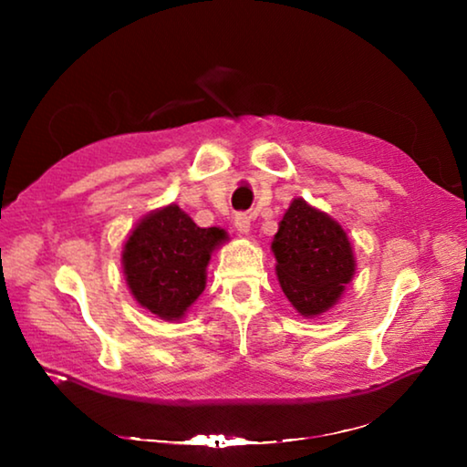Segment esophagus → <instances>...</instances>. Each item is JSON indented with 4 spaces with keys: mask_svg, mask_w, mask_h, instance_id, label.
Here are the masks:
<instances>
[{
    "mask_svg": "<svg viewBox=\"0 0 467 467\" xmlns=\"http://www.w3.org/2000/svg\"><path fill=\"white\" fill-rule=\"evenodd\" d=\"M234 228L241 236H247L251 231V216L247 214H236L234 216Z\"/></svg>",
    "mask_w": 467,
    "mask_h": 467,
    "instance_id": "1",
    "label": "esophagus"
}]
</instances>
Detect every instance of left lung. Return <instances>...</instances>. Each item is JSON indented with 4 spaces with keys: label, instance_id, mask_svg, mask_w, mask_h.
Returning a JSON list of instances; mask_svg holds the SVG:
<instances>
[{
    "label": "left lung",
    "instance_id": "1",
    "mask_svg": "<svg viewBox=\"0 0 467 467\" xmlns=\"http://www.w3.org/2000/svg\"><path fill=\"white\" fill-rule=\"evenodd\" d=\"M272 253L284 295L306 319L329 311L357 274V257L342 224L303 197H295L284 212Z\"/></svg>",
    "mask_w": 467,
    "mask_h": 467
}]
</instances>
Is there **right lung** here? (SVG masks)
<instances>
[{"mask_svg":"<svg viewBox=\"0 0 467 467\" xmlns=\"http://www.w3.org/2000/svg\"><path fill=\"white\" fill-rule=\"evenodd\" d=\"M224 241V228L197 226L177 203L152 210L123 244L131 296L158 319L181 321L203 292L212 253Z\"/></svg>","mask_w":467,"mask_h":467,"instance_id":"obj_1","label":"right lung"}]
</instances>
